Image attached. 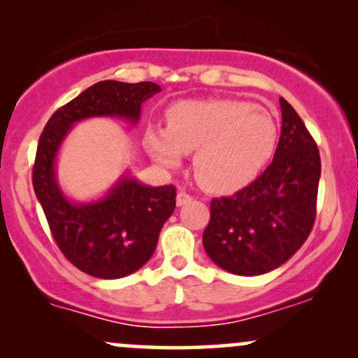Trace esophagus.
Wrapping results in <instances>:
<instances>
[{"label": "esophagus", "instance_id": "1", "mask_svg": "<svg viewBox=\"0 0 358 358\" xmlns=\"http://www.w3.org/2000/svg\"><path fill=\"white\" fill-rule=\"evenodd\" d=\"M190 202H192V196L188 195L185 190H180L178 193H176V205H178V207H183V205H187Z\"/></svg>", "mask_w": 358, "mask_h": 358}]
</instances>
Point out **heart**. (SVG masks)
Listing matches in <instances>:
<instances>
[{
    "label": "heart",
    "mask_w": 358,
    "mask_h": 358,
    "mask_svg": "<svg viewBox=\"0 0 358 358\" xmlns=\"http://www.w3.org/2000/svg\"><path fill=\"white\" fill-rule=\"evenodd\" d=\"M278 145V124L248 101H183L168 109V127L150 126L145 146L159 165L176 168L193 153L203 188L231 193L248 187L268 165Z\"/></svg>",
    "instance_id": "obj_1"
}]
</instances>
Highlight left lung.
Segmentation results:
<instances>
[{
    "label": "left lung",
    "instance_id": "left-lung-1",
    "mask_svg": "<svg viewBox=\"0 0 358 358\" xmlns=\"http://www.w3.org/2000/svg\"><path fill=\"white\" fill-rule=\"evenodd\" d=\"M273 163L231 196L213 199L203 248L219 268L259 276L294 256L310 236L322 163L305 122L286 99Z\"/></svg>",
    "mask_w": 358,
    "mask_h": 358
}]
</instances>
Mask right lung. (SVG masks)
Masks as SVG:
<instances>
[{
  "mask_svg": "<svg viewBox=\"0 0 358 358\" xmlns=\"http://www.w3.org/2000/svg\"><path fill=\"white\" fill-rule=\"evenodd\" d=\"M158 92L162 87L155 82H97L57 109L40 136L34 166L35 195L64 256L94 278L129 276L150 261L163 224L175 210L176 188L150 187L124 171L99 199L76 202L60 188L57 156L77 122L117 117L136 124L143 102Z\"/></svg>",
  "mask_w": 358,
  "mask_h": 358,
  "instance_id": "1",
  "label": "right lung"
}]
</instances>
